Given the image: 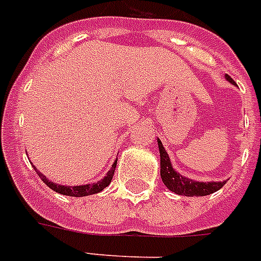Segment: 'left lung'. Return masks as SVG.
Wrapping results in <instances>:
<instances>
[{
	"label": "left lung",
	"mask_w": 261,
	"mask_h": 261,
	"mask_svg": "<svg viewBox=\"0 0 261 261\" xmlns=\"http://www.w3.org/2000/svg\"><path fill=\"white\" fill-rule=\"evenodd\" d=\"M226 80L230 81L231 84H234L230 75H226ZM158 148H160L161 156V177H162V181L168 187V190L173 191L175 194L186 195V197H203V195H209V194H213L217 190H220L227 183V180L205 181L203 183V181H195V180L180 175L173 169L169 155L165 151L160 139H158Z\"/></svg>",
	"instance_id": "left-lung-1"
}]
</instances>
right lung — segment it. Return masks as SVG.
<instances>
[{
	"label": "right lung",
	"mask_w": 261,
	"mask_h": 261,
	"mask_svg": "<svg viewBox=\"0 0 261 261\" xmlns=\"http://www.w3.org/2000/svg\"><path fill=\"white\" fill-rule=\"evenodd\" d=\"M115 166H117V160H115L114 164L111 165V169L107 172V175H106L100 181H96V183L93 184H82V186H63V184L54 183V181H50L49 179H46V177L41 173L40 170H37L35 168L34 169L35 172H37V175L41 177V180L48 186L49 189H52L54 191H56V193L63 194V195H68V197H86V195L100 193V191H103V190L111 183L113 176H114Z\"/></svg>",
	"instance_id": "add662e5"
}]
</instances>
